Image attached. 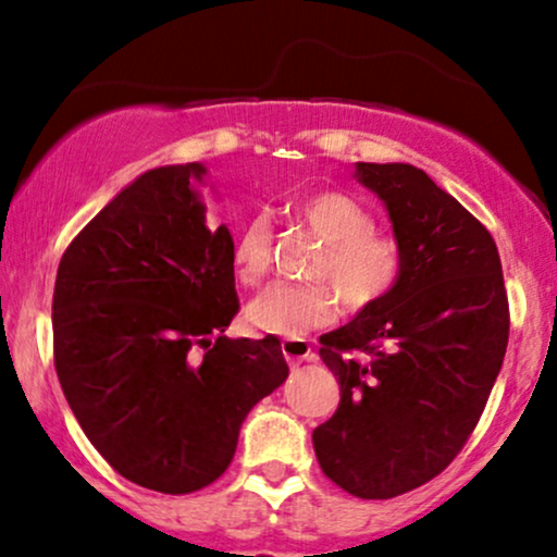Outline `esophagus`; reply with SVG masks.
<instances>
[{"mask_svg": "<svg viewBox=\"0 0 557 557\" xmlns=\"http://www.w3.org/2000/svg\"><path fill=\"white\" fill-rule=\"evenodd\" d=\"M281 352H284L286 362L292 364V368H299L301 362H314L317 355L314 349L307 339H299V337H292V339H284L281 342Z\"/></svg>", "mask_w": 557, "mask_h": 557, "instance_id": "esophagus-1", "label": "esophagus"}]
</instances>
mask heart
Segmentation results:
<instances>
[{
	"mask_svg": "<svg viewBox=\"0 0 557 557\" xmlns=\"http://www.w3.org/2000/svg\"><path fill=\"white\" fill-rule=\"evenodd\" d=\"M311 231L324 238L311 263L314 284H273L248 304L246 317L256 330L278 337L332 324L339 301L352 311L387 299L406 273V250L393 233L375 231L370 210L339 189H319L296 205ZM271 269V223L263 215L248 220L235 235L233 271L243 286H256ZM327 284L324 285L323 281Z\"/></svg>",
	"mask_w": 557,
	"mask_h": 557,
	"instance_id": "obj_1",
	"label": "heart"
}]
</instances>
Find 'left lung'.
<instances>
[{
  "label": "left lung",
  "mask_w": 557,
  "mask_h": 557,
  "mask_svg": "<svg viewBox=\"0 0 557 557\" xmlns=\"http://www.w3.org/2000/svg\"><path fill=\"white\" fill-rule=\"evenodd\" d=\"M406 250L398 288L319 337L339 408L311 433L319 467L360 499L431 482L476 429L502 370L509 304L490 231L413 164L357 162Z\"/></svg>",
  "instance_id": "left-lung-1"
}]
</instances>
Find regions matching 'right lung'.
Here are the masks:
<instances>
[{"label": "right lung", "mask_w": 557, "mask_h": 557, "mask_svg": "<svg viewBox=\"0 0 557 557\" xmlns=\"http://www.w3.org/2000/svg\"><path fill=\"white\" fill-rule=\"evenodd\" d=\"M149 170L65 248L52 352L65 400L128 482L189 494L223 476L250 408L288 377L278 337L231 339L233 238L205 225L189 180Z\"/></svg>", "instance_id": "obj_1"}]
</instances>
